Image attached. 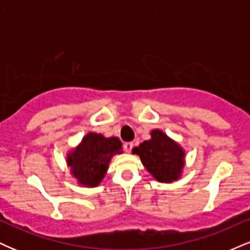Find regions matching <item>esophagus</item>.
Listing matches in <instances>:
<instances>
[{"instance_id": "34e87169", "label": "esophagus", "mask_w": 250, "mask_h": 250, "mask_svg": "<svg viewBox=\"0 0 250 250\" xmlns=\"http://www.w3.org/2000/svg\"><path fill=\"white\" fill-rule=\"evenodd\" d=\"M133 146H134L133 142H125L123 144V149H125V152H130L131 149H133Z\"/></svg>"}]
</instances>
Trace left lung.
<instances>
[{"mask_svg": "<svg viewBox=\"0 0 250 250\" xmlns=\"http://www.w3.org/2000/svg\"><path fill=\"white\" fill-rule=\"evenodd\" d=\"M151 138L133 149L146 171L159 183L179 179L185 167V150L159 129L150 133Z\"/></svg>", "mask_w": 250, "mask_h": 250, "instance_id": "1", "label": "left lung"}]
</instances>
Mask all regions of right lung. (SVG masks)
<instances>
[{
  "mask_svg": "<svg viewBox=\"0 0 250 250\" xmlns=\"http://www.w3.org/2000/svg\"><path fill=\"white\" fill-rule=\"evenodd\" d=\"M119 154H122V143L119 138L88 133L78 146L68 151L66 163L78 184L95 188L106 176L110 159Z\"/></svg>",
  "mask_w": 250,
  "mask_h": 250,
  "instance_id": "obj_1",
  "label": "right lung"
}]
</instances>
